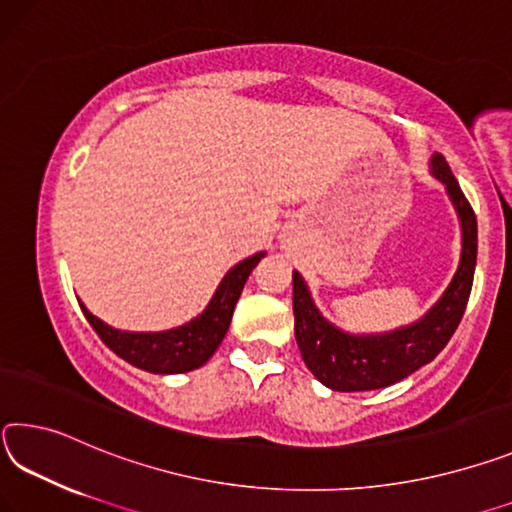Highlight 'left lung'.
Masks as SVG:
<instances>
[{"label": "left lung", "mask_w": 512, "mask_h": 512, "mask_svg": "<svg viewBox=\"0 0 512 512\" xmlns=\"http://www.w3.org/2000/svg\"><path fill=\"white\" fill-rule=\"evenodd\" d=\"M431 174L445 183L447 195L456 208L460 229H463V251H460L454 279L442 292L438 304H433L422 320L390 333H347L322 317L301 274L292 272V311H295L297 345L308 370L326 388L338 392L388 388L420 370L422 365L431 363L445 349L463 320L474 281L476 247H479L476 215L442 154H433Z\"/></svg>", "instance_id": "1"}]
</instances>
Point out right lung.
Here are the masks:
<instances>
[{
  "mask_svg": "<svg viewBox=\"0 0 512 512\" xmlns=\"http://www.w3.org/2000/svg\"><path fill=\"white\" fill-rule=\"evenodd\" d=\"M263 256L265 251H258V254L233 265L224 274L222 283L217 286L213 299L208 301L201 315L170 331H120L92 315L81 301L79 306L104 345L133 367H140V370L152 374H183L204 365L215 354V349L222 345L224 335L229 331L233 308H236L240 292L245 288V281Z\"/></svg>",
  "mask_w": 512,
  "mask_h": 512,
  "instance_id": "right-lung-1",
  "label": "right lung"
}]
</instances>
